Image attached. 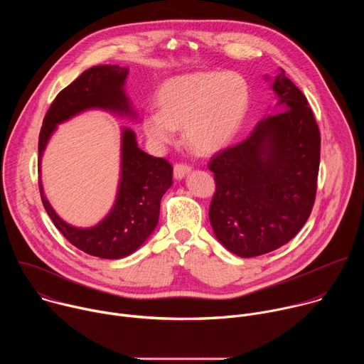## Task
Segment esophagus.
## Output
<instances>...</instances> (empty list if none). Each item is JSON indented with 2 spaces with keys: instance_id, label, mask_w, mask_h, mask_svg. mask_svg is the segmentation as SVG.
I'll use <instances>...</instances> for the list:
<instances>
[{
  "instance_id": "34e87169",
  "label": "esophagus",
  "mask_w": 364,
  "mask_h": 364,
  "mask_svg": "<svg viewBox=\"0 0 364 364\" xmlns=\"http://www.w3.org/2000/svg\"><path fill=\"white\" fill-rule=\"evenodd\" d=\"M191 166H188L187 163H176L174 164V177L176 178H183L187 173H190Z\"/></svg>"
}]
</instances>
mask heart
I'll return each mask as SVG.
<instances>
[{"instance_id": "b5f03b06", "label": "heart", "mask_w": 364, "mask_h": 364, "mask_svg": "<svg viewBox=\"0 0 364 364\" xmlns=\"http://www.w3.org/2000/svg\"><path fill=\"white\" fill-rule=\"evenodd\" d=\"M250 87L236 72H205L174 77L157 95L159 111L144 117V132L157 145L171 144L183 128L197 154L222 149L237 132L249 108Z\"/></svg>"}]
</instances>
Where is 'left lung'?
Instances as JSON below:
<instances>
[{"mask_svg":"<svg viewBox=\"0 0 364 364\" xmlns=\"http://www.w3.org/2000/svg\"><path fill=\"white\" fill-rule=\"evenodd\" d=\"M272 89L279 112L209 161L216 183L210 223L219 242L240 257L288 243L308 220L317 194L321 136L314 114L284 70Z\"/></svg>","mask_w":364,"mask_h":364,"instance_id":"left-lung-1","label":"left lung"}]
</instances>
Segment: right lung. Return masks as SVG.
Here are the masks:
<instances>
[{
	"label": "right lung",
	"mask_w": 364,
	"mask_h": 364,
	"mask_svg": "<svg viewBox=\"0 0 364 364\" xmlns=\"http://www.w3.org/2000/svg\"><path fill=\"white\" fill-rule=\"evenodd\" d=\"M128 69L117 65L93 66L59 92L51 103L38 136V174L41 155L56 125L89 109L102 108L131 114L124 82ZM117 201L111 213L90 229L63 222L47 201L38 176V190L47 215L77 249L103 259H119L135 252L159 225L161 197L173 184V166L138 148L135 134L122 131V164Z\"/></svg>",
	"instance_id": "right-lung-1"
}]
</instances>
